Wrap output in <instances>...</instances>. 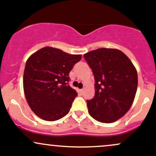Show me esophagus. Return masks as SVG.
I'll return each instance as SVG.
<instances>
[{"label": "esophagus", "instance_id": "esophagus-1", "mask_svg": "<svg viewBox=\"0 0 156 156\" xmlns=\"http://www.w3.org/2000/svg\"><path fill=\"white\" fill-rule=\"evenodd\" d=\"M83 92H84V88H83L82 90H81V93L83 94Z\"/></svg>", "mask_w": 156, "mask_h": 156}]
</instances>
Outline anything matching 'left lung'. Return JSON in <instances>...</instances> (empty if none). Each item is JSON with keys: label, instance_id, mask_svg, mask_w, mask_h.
<instances>
[{"label": "left lung", "instance_id": "left-lung-1", "mask_svg": "<svg viewBox=\"0 0 156 156\" xmlns=\"http://www.w3.org/2000/svg\"><path fill=\"white\" fill-rule=\"evenodd\" d=\"M95 78L94 98L87 100L90 115L112 123L125 115L133 103L138 74L129 58L119 49L101 48L83 55Z\"/></svg>", "mask_w": 156, "mask_h": 156}]
</instances>
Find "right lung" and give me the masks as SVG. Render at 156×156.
<instances>
[{"label": "right lung", "mask_w": 156, "mask_h": 156, "mask_svg": "<svg viewBox=\"0 0 156 156\" xmlns=\"http://www.w3.org/2000/svg\"><path fill=\"white\" fill-rule=\"evenodd\" d=\"M81 59V55L46 47L27 60L23 90L29 106L39 118L54 121L69 112L78 93L69 85V74Z\"/></svg>", "instance_id": "obj_1"}]
</instances>
